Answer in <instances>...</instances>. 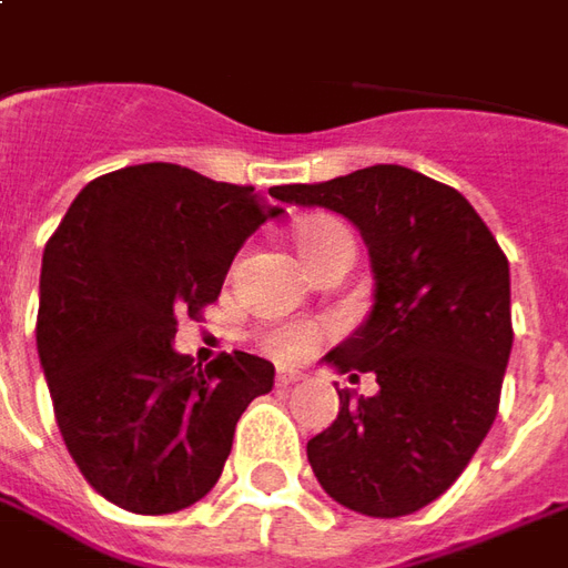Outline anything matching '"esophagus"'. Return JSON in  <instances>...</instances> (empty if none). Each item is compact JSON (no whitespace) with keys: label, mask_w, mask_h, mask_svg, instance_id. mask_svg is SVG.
Returning <instances> with one entry per match:
<instances>
[{"label":"esophagus","mask_w":568,"mask_h":568,"mask_svg":"<svg viewBox=\"0 0 568 568\" xmlns=\"http://www.w3.org/2000/svg\"><path fill=\"white\" fill-rule=\"evenodd\" d=\"M295 382H301L298 369H280V373H276V385H280V388H288V385H295Z\"/></svg>","instance_id":"34e87169"}]
</instances>
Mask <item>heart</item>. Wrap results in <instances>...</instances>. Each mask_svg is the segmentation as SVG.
Returning a JSON list of instances; mask_svg holds the SVG:
<instances>
[{"label": "heart", "mask_w": 568, "mask_h": 568, "mask_svg": "<svg viewBox=\"0 0 568 568\" xmlns=\"http://www.w3.org/2000/svg\"><path fill=\"white\" fill-rule=\"evenodd\" d=\"M342 235H348V230H345L338 220H304L298 226V233H295V239H298V248L301 254H304V261H307V267L329 252L333 242H338ZM323 335H326V329H323L320 323H311V320H292V323H280V326H273V329H267V333L261 335V348L267 351L270 357L292 364V361L311 357V354L320 348Z\"/></svg>", "instance_id": "1"}]
</instances>
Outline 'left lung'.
Instances as JSON below:
<instances>
[{
    "label": "left lung",
    "instance_id": "left-lung-1",
    "mask_svg": "<svg viewBox=\"0 0 568 568\" xmlns=\"http://www.w3.org/2000/svg\"><path fill=\"white\" fill-rule=\"evenodd\" d=\"M270 195L345 214L376 276L366 323L326 361L373 373L379 392H338L335 423L307 442L316 481L364 516L423 510L460 478L497 416L513 348L507 254L457 189L400 164Z\"/></svg>",
    "mask_w": 568,
    "mask_h": 568
}]
</instances>
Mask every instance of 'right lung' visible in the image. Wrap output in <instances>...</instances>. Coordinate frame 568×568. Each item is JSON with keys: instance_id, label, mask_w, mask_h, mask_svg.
I'll list each match as a JSON object with an SVG mask.
<instances>
[{"instance_id": "right-lung-1", "label": "right lung", "mask_w": 568, "mask_h": 568, "mask_svg": "<svg viewBox=\"0 0 568 568\" xmlns=\"http://www.w3.org/2000/svg\"><path fill=\"white\" fill-rule=\"evenodd\" d=\"M283 214L254 186L180 164H133L80 189L42 252L37 348L73 463L142 516L217 485L239 416L273 388L245 351L192 364L176 320L214 304L242 242Z\"/></svg>"}]
</instances>
